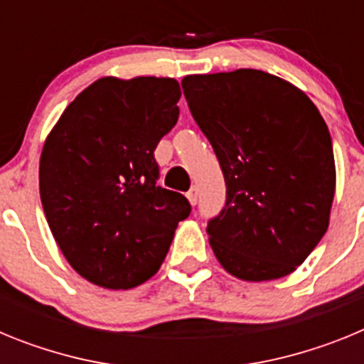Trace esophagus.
Returning <instances> with one entry per match:
<instances>
[{
    "instance_id": "obj_1",
    "label": "esophagus",
    "mask_w": 364,
    "mask_h": 364,
    "mask_svg": "<svg viewBox=\"0 0 364 364\" xmlns=\"http://www.w3.org/2000/svg\"><path fill=\"white\" fill-rule=\"evenodd\" d=\"M186 197H188L189 204L195 205V204H197V200H198V189L193 186V188L188 191V195H186Z\"/></svg>"
}]
</instances>
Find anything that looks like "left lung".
I'll return each instance as SVG.
<instances>
[{
    "instance_id": "8db88e82",
    "label": "left lung",
    "mask_w": 364,
    "mask_h": 364,
    "mask_svg": "<svg viewBox=\"0 0 364 364\" xmlns=\"http://www.w3.org/2000/svg\"><path fill=\"white\" fill-rule=\"evenodd\" d=\"M182 89L226 180V208L208 224L215 257L240 281L290 275L326 233L336 193L319 109L257 69L189 74Z\"/></svg>"
}]
</instances>
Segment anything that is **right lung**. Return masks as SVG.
<instances>
[{
  "mask_svg": "<svg viewBox=\"0 0 364 364\" xmlns=\"http://www.w3.org/2000/svg\"><path fill=\"white\" fill-rule=\"evenodd\" d=\"M173 78L105 76L67 105L47 134L40 197L73 269L107 290L159 272L188 198L156 186L154 149L178 120Z\"/></svg>",
  "mask_w": 364,
  "mask_h": 364,
  "instance_id": "right-lung-1",
  "label": "right lung"
}]
</instances>
